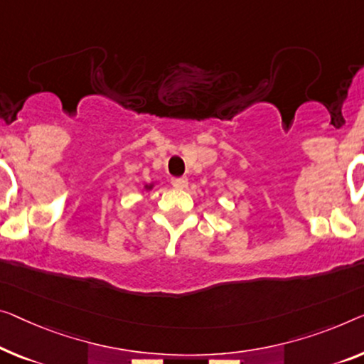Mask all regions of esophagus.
<instances>
[{"mask_svg": "<svg viewBox=\"0 0 364 364\" xmlns=\"http://www.w3.org/2000/svg\"><path fill=\"white\" fill-rule=\"evenodd\" d=\"M171 184L175 186L176 189H184L188 186V178L186 176H181V178H171Z\"/></svg>", "mask_w": 364, "mask_h": 364, "instance_id": "34e87169", "label": "esophagus"}]
</instances>
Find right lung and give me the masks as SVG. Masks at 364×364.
I'll return each instance as SVG.
<instances>
[{
    "mask_svg": "<svg viewBox=\"0 0 364 364\" xmlns=\"http://www.w3.org/2000/svg\"><path fill=\"white\" fill-rule=\"evenodd\" d=\"M155 181L154 183H149V184H144V189H145V191H151V189H154L155 188Z\"/></svg>",
    "mask_w": 364,
    "mask_h": 364,
    "instance_id": "right-lung-1",
    "label": "right lung"
}]
</instances>
